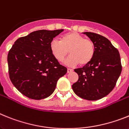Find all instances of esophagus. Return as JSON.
<instances>
[{
	"label": "esophagus",
	"mask_w": 129,
	"mask_h": 129,
	"mask_svg": "<svg viewBox=\"0 0 129 129\" xmlns=\"http://www.w3.org/2000/svg\"><path fill=\"white\" fill-rule=\"evenodd\" d=\"M73 71V69H69V68H68V73H71L72 72V71Z\"/></svg>",
	"instance_id": "1"
}]
</instances>
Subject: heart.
<instances>
[{
	"instance_id": "obj_1",
	"label": "heart",
	"mask_w": 129,
	"mask_h": 129,
	"mask_svg": "<svg viewBox=\"0 0 129 129\" xmlns=\"http://www.w3.org/2000/svg\"><path fill=\"white\" fill-rule=\"evenodd\" d=\"M52 55L58 61L71 56L66 61L69 66H85L91 63L95 54V46L92 40L85 38L77 32L67 33L60 38V41L53 40L50 43Z\"/></svg>"
}]
</instances>
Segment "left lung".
Listing matches in <instances>:
<instances>
[{"instance_id": "1", "label": "left lung", "mask_w": 129, "mask_h": 129, "mask_svg": "<svg viewBox=\"0 0 129 129\" xmlns=\"http://www.w3.org/2000/svg\"><path fill=\"white\" fill-rule=\"evenodd\" d=\"M95 46V54L91 63L75 69L78 79L72 85L78 97L95 101L112 91L122 70L119 51L105 37L93 32H84Z\"/></svg>"}]
</instances>
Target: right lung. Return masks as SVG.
<instances>
[{
    "instance_id": "right-lung-1",
    "label": "right lung",
    "mask_w": 129,
    "mask_h": 129,
    "mask_svg": "<svg viewBox=\"0 0 129 129\" xmlns=\"http://www.w3.org/2000/svg\"><path fill=\"white\" fill-rule=\"evenodd\" d=\"M63 29L34 31L15 41L8 54L10 78L26 97L40 100L54 92L57 81L67 73L52 55L50 43Z\"/></svg>"
}]
</instances>
